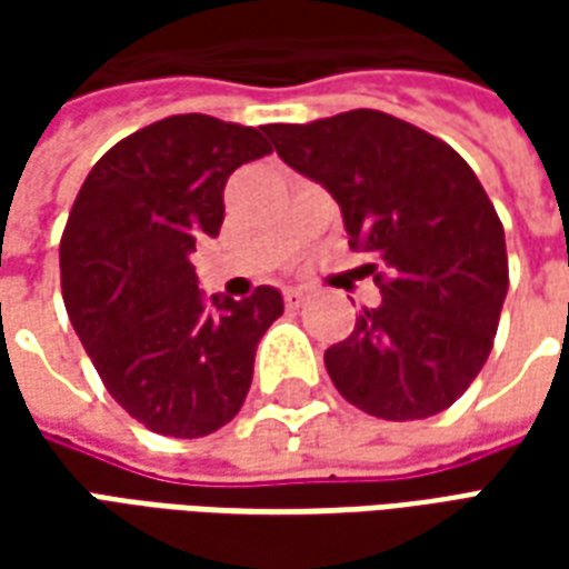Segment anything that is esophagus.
<instances>
[{
	"label": "esophagus",
	"instance_id": "esophagus-1",
	"mask_svg": "<svg viewBox=\"0 0 569 569\" xmlns=\"http://www.w3.org/2000/svg\"><path fill=\"white\" fill-rule=\"evenodd\" d=\"M305 298H308V289H301V286H289V289H283V301L289 308H298Z\"/></svg>",
	"mask_w": 569,
	"mask_h": 569
}]
</instances>
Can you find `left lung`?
I'll return each mask as SVG.
<instances>
[{
	"instance_id": "8db88e82",
	"label": "left lung",
	"mask_w": 569,
	"mask_h": 569,
	"mask_svg": "<svg viewBox=\"0 0 569 569\" xmlns=\"http://www.w3.org/2000/svg\"><path fill=\"white\" fill-rule=\"evenodd\" d=\"M268 137L338 200L350 249L369 256L383 296L326 350L338 393L383 420L451 408L488 362L509 289L502 222L472 167L378 109L268 124Z\"/></svg>"
}]
</instances>
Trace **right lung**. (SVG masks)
Here are the masks:
<instances>
[{"label":"right lung","mask_w":569,"mask_h":569,"mask_svg":"<svg viewBox=\"0 0 569 569\" xmlns=\"http://www.w3.org/2000/svg\"><path fill=\"white\" fill-rule=\"evenodd\" d=\"M268 128L170 116L106 151L84 179L60 237L69 320L106 390L142 427L173 439L210 436L252 383L261 335L283 296L203 305L194 243L224 219V182L271 154Z\"/></svg>","instance_id":"obj_1"}]
</instances>
